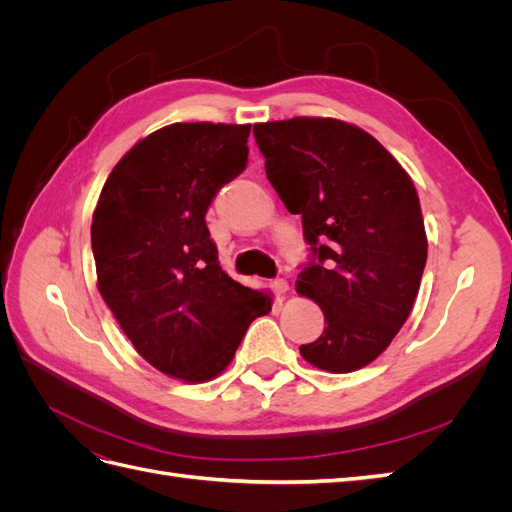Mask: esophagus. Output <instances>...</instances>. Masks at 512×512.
<instances>
[{
    "label": "esophagus",
    "mask_w": 512,
    "mask_h": 512,
    "mask_svg": "<svg viewBox=\"0 0 512 512\" xmlns=\"http://www.w3.org/2000/svg\"><path fill=\"white\" fill-rule=\"evenodd\" d=\"M271 288H273L277 294H286V292H288V282L284 280V277H277V280L271 282Z\"/></svg>",
    "instance_id": "34e87169"
}]
</instances>
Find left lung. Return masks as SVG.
<instances>
[{"instance_id":"1","label":"left lung","mask_w":512,"mask_h":512,"mask_svg":"<svg viewBox=\"0 0 512 512\" xmlns=\"http://www.w3.org/2000/svg\"><path fill=\"white\" fill-rule=\"evenodd\" d=\"M267 179L301 215L312 252L297 292L314 299L322 335L307 363L348 374L389 348L421 286L427 235L414 183L374 136L331 117L256 123Z\"/></svg>"}]
</instances>
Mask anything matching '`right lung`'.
<instances>
[{"instance_id": "1", "label": "right lung", "mask_w": 512, "mask_h": 512, "mask_svg": "<svg viewBox=\"0 0 512 512\" xmlns=\"http://www.w3.org/2000/svg\"><path fill=\"white\" fill-rule=\"evenodd\" d=\"M252 126L173 123L138 141L108 175L91 222L98 290L136 352L185 382L220 376L271 294L220 267L205 222L247 164Z\"/></svg>"}]
</instances>
